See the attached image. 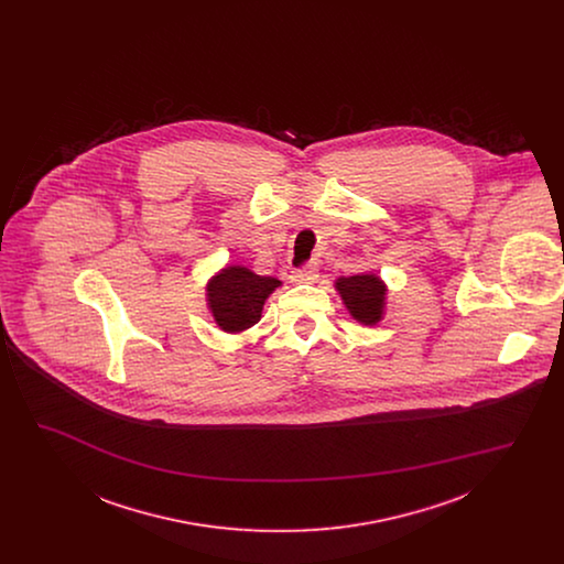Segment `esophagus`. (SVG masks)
<instances>
[{
    "mask_svg": "<svg viewBox=\"0 0 564 564\" xmlns=\"http://www.w3.org/2000/svg\"><path fill=\"white\" fill-rule=\"evenodd\" d=\"M319 279V269H317V264H304L302 269H295L292 272V281L294 283H315Z\"/></svg>",
    "mask_w": 564,
    "mask_h": 564,
    "instance_id": "esophagus-1",
    "label": "esophagus"
}]
</instances>
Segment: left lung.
Returning a JSON list of instances; mask_svg holds the SVG:
<instances>
[{"label": "left lung", "instance_id": "left-lung-1", "mask_svg": "<svg viewBox=\"0 0 564 564\" xmlns=\"http://www.w3.org/2000/svg\"><path fill=\"white\" fill-rule=\"evenodd\" d=\"M336 290L349 308L350 317L364 325H376L384 313L387 285L376 274H352L340 276Z\"/></svg>", "mask_w": 564, "mask_h": 564}]
</instances>
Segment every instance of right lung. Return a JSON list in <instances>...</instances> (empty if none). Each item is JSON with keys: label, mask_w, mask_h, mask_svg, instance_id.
<instances>
[{"label": "right lung", "mask_w": 564, "mask_h": 564, "mask_svg": "<svg viewBox=\"0 0 564 564\" xmlns=\"http://www.w3.org/2000/svg\"><path fill=\"white\" fill-rule=\"evenodd\" d=\"M281 285L274 276H260L245 267H226L207 285V304L219 329L239 334L260 322L264 302Z\"/></svg>", "instance_id": "1"}]
</instances>
